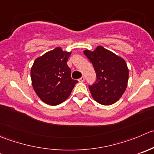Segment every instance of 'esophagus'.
Masks as SVG:
<instances>
[{"label": "esophagus", "instance_id": "1", "mask_svg": "<svg viewBox=\"0 0 154 154\" xmlns=\"http://www.w3.org/2000/svg\"><path fill=\"white\" fill-rule=\"evenodd\" d=\"M78 80H79V82H80V83H83V82H84V80H85V77H80Z\"/></svg>", "mask_w": 154, "mask_h": 154}]
</instances>
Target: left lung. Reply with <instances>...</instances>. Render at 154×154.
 Returning a JSON list of instances; mask_svg holds the SVG:
<instances>
[{"label":"left lung","mask_w":154,"mask_h":154,"mask_svg":"<svg viewBox=\"0 0 154 154\" xmlns=\"http://www.w3.org/2000/svg\"><path fill=\"white\" fill-rule=\"evenodd\" d=\"M83 53L96 73V80L89 86L92 98L103 105L118 101L127 87L129 79L124 59L101 46L93 52L85 50Z\"/></svg>","instance_id":"1"}]
</instances>
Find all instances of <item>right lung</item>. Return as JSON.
<instances>
[{
    "label": "right lung",
    "mask_w": 154,
    "mask_h": 154,
    "mask_svg": "<svg viewBox=\"0 0 154 154\" xmlns=\"http://www.w3.org/2000/svg\"><path fill=\"white\" fill-rule=\"evenodd\" d=\"M71 53L57 47L34 61L31 70L32 86L46 104L57 105L65 101L78 82L71 78L67 65Z\"/></svg>",
    "instance_id": "obj_1"
}]
</instances>
